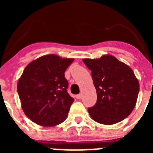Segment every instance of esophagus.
Returning <instances> with one entry per match:
<instances>
[{
	"label": "esophagus",
	"mask_w": 153,
	"mask_h": 153,
	"mask_svg": "<svg viewBox=\"0 0 153 153\" xmlns=\"http://www.w3.org/2000/svg\"><path fill=\"white\" fill-rule=\"evenodd\" d=\"M82 97H83V96H82V94H81V93H79V94H78V95L76 96V99H77V100H80V99L82 98Z\"/></svg>",
	"instance_id": "obj_1"
}]
</instances>
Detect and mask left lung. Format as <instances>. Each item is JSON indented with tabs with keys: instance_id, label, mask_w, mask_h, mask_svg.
I'll use <instances>...</instances> for the list:
<instances>
[{
	"instance_id": "1",
	"label": "left lung",
	"mask_w": 153,
	"mask_h": 153,
	"mask_svg": "<svg viewBox=\"0 0 153 153\" xmlns=\"http://www.w3.org/2000/svg\"><path fill=\"white\" fill-rule=\"evenodd\" d=\"M91 70L97 100L88 108L94 121L104 125L117 123L126 118L136 106L140 84L132 69L110 55L100 59H84Z\"/></svg>"
}]
</instances>
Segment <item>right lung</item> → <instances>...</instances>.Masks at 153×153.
Listing matches in <instances>:
<instances>
[{
  "label": "right lung",
  "mask_w": 153,
  "mask_h": 153,
  "mask_svg": "<svg viewBox=\"0 0 153 153\" xmlns=\"http://www.w3.org/2000/svg\"><path fill=\"white\" fill-rule=\"evenodd\" d=\"M74 59L46 55L27 66L17 83L21 106L27 117L43 126H53L67 118L74 99L67 93L64 73Z\"/></svg>",
  "instance_id": "obj_1"
}]
</instances>
